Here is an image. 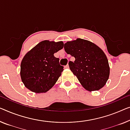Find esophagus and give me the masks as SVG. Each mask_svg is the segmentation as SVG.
<instances>
[{
  "instance_id": "34e87169",
  "label": "esophagus",
  "mask_w": 130,
  "mask_h": 130,
  "mask_svg": "<svg viewBox=\"0 0 130 130\" xmlns=\"http://www.w3.org/2000/svg\"><path fill=\"white\" fill-rule=\"evenodd\" d=\"M69 65H67V66H65V68H66V69H69Z\"/></svg>"
}]
</instances>
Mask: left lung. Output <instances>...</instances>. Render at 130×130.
<instances>
[{"label": "left lung", "instance_id": "obj_1", "mask_svg": "<svg viewBox=\"0 0 130 130\" xmlns=\"http://www.w3.org/2000/svg\"><path fill=\"white\" fill-rule=\"evenodd\" d=\"M66 53L75 57L69 68L86 90H99L106 85L110 75L107 58L100 47L88 40L77 38L64 44Z\"/></svg>", "mask_w": 130, "mask_h": 130}]
</instances>
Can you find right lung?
<instances>
[{
    "instance_id": "right-lung-1",
    "label": "right lung",
    "mask_w": 130,
    "mask_h": 130,
    "mask_svg": "<svg viewBox=\"0 0 130 130\" xmlns=\"http://www.w3.org/2000/svg\"><path fill=\"white\" fill-rule=\"evenodd\" d=\"M63 48L62 41L40 42L27 53L20 65V76L32 92L45 93L55 84L63 71L54 54Z\"/></svg>"
}]
</instances>
